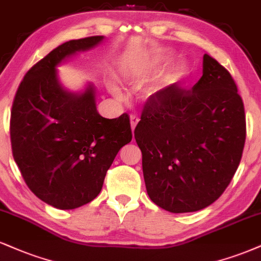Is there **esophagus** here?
<instances>
[{"mask_svg": "<svg viewBox=\"0 0 261 261\" xmlns=\"http://www.w3.org/2000/svg\"><path fill=\"white\" fill-rule=\"evenodd\" d=\"M129 119H130V127H132V130H134V128L137 127L138 122H139V117H138V116H136V115H130Z\"/></svg>", "mask_w": 261, "mask_h": 261, "instance_id": "obj_1", "label": "esophagus"}]
</instances>
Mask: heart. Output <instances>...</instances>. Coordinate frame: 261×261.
<instances>
[{
	"instance_id": "heart-1",
	"label": "heart",
	"mask_w": 261,
	"mask_h": 261,
	"mask_svg": "<svg viewBox=\"0 0 261 261\" xmlns=\"http://www.w3.org/2000/svg\"><path fill=\"white\" fill-rule=\"evenodd\" d=\"M159 63H160V60H158V58H154V60L150 61L148 67H150V68H154V67L158 66ZM186 72H187V67H186L185 63L174 64V66L171 67L170 69L165 70V72L162 73L161 76H160V81H159V85L170 84V83L176 81L177 78H180L182 75H185ZM110 88H111V91L116 95V96H119V95H121V93H119V90H118V88L116 87V85L111 84V85H110Z\"/></svg>"
}]
</instances>
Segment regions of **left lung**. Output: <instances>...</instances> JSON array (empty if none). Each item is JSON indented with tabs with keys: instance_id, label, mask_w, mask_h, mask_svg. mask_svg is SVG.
Instances as JSON below:
<instances>
[{
	"instance_id": "1",
	"label": "left lung",
	"mask_w": 261,
	"mask_h": 261,
	"mask_svg": "<svg viewBox=\"0 0 261 261\" xmlns=\"http://www.w3.org/2000/svg\"><path fill=\"white\" fill-rule=\"evenodd\" d=\"M146 192L170 213H192L217 200L233 178L246 143V115L225 67L205 54L191 90L156 91L134 130Z\"/></svg>"
}]
</instances>
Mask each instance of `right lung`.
Instances as JSON below:
<instances>
[{
    "instance_id": "right-lung-1",
    "label": "right lung",
    "mask_w": 261,
    "mask_h": 261,
    "mask_svg": "<svg viewBox=\"0 0 261 261\" xmlns=\"http://www.w3.org/2000/svg\"><path fill=\"white\" fill-rule=\"evenodd\" d=\"M103 36L70 40L27 72L11 111V143L27 186L46 204L72 210L99 195L106 172L132 140L129 117L103 118L89 83L83 93L62 87L56 67Z\"/></svg>"
}]
</instances>
